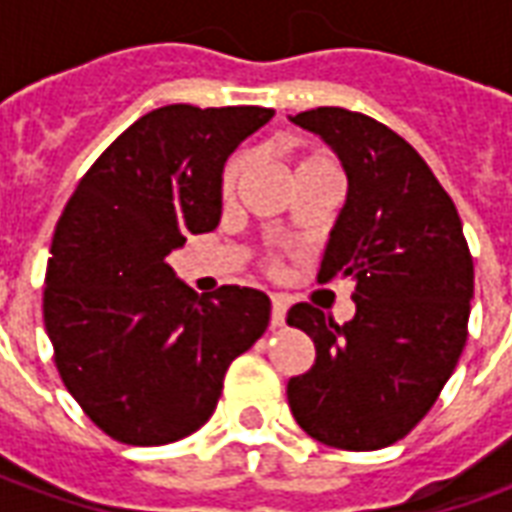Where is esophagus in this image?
<instances>
[{
	"instance_id": "1",
	"label": "esophagus",
	"mask_w": 512,
	"mask_h": 512,
	"mask_svg": "<svg viewBox=\"0 0 512 512\" xmlns=\"http://www.w3.org/2000/svg\"><path fill=\"white\" fill-rule=\"evenodd\" d=\"M288 315V301L282 296H271V326H282Z\"/></svg>"
}]
</instances>
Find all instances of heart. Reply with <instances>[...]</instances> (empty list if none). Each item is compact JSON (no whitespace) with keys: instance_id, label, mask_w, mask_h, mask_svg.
I'll return each mask as SVG.
<instances>
[{"instance_id":"b5f03b06","label":"heart","mask_w":512,"mask_h":512,"mask_svg":"<svg viewBox=\"0 0 512 512\" xmlns=\"http://www.w3.org/2000/svg\"><path fill=\"white\" fill-rule=\"evenodd\" d=\"M315 161H326V158L321 156H310V158H301L299 167H304V164H315ZM241 167H244V158L235 156L230 158V164H227V169H224V178H222V189L224 191H233L235 180H238V172H241ZM296 167V169H299Z\"/></svg>"}]
</instances>
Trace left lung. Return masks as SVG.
<instances>
[{
    "label": "left lung",
    "mask_w": 512,
    "mask_h": 512,
    "mask_svg": "<svg viewBox=\"0 0 512 512\" xmlns=\"http://www.w3.org/2000/svg\"><path fill=\"white\" fill-rule=\"evenodd\" d=\"M290 123L321 136L345 169L318 279H354L356 312L343 326L312 304L288 312L315 343V365L288 381V406L312 439L381 450L428 414L461 359L472 255L450 194L392 128L340 106Z\"/></svg>",
    "instance_id": "1"
}]
</instances>
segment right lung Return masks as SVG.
<instances>
[{
    "label": "right lung",
    "mask_w": 512,
    "mask_h": 512,
    "mask_svg": "<svg viewBox=\"0 0 512 512\" xmlns=\"http://www.w3.org/2000/svg\"><path fill=\"white\" fill-rule=\"evenodd\" d=\"M271 117L161 106L106 147L62 211L43 321L68 392L112 439L153 447L202 428L230 362L266 332V293L197 296L167 257L216 230L224 164Z\"/></svg>",
    "instance_id": "add662e5"
}]
</instances>
